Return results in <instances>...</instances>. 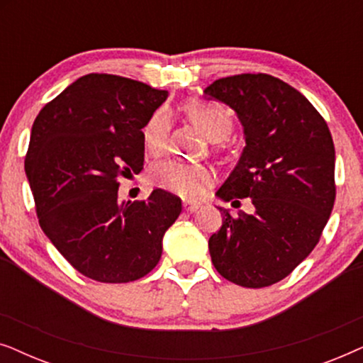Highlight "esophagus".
Masks as SVG:
<instances>
[{
	"instance_id": "1",
	"label": "esophagus",
	"mask_w": 363,
	"mask_h": 363,
	"mask_svg": "<svg viewBox=\"0 0 363 363\" xmlns=\"http://www.w3.org/2000/svg\"><path fill=\"white\" fill-rule=\"evenodd\" d=\"M200 206H201L200 203H195V201H183V208H185V211H188V213H195Z\"/></svg>"
}]
</instances>
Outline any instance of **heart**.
I'll use <instances>...</instances> for the list:
<instances>
[{
    "label": "heart",
    "instance_id": "1",
    "mask_svg": "<svg viewBox=\"0 0 363 363\" xmlns=\"http://www.w3.org/2000/svg\"><path fill=\"white\" fill-rule=\"evenodd\" d=\"M185 113L193 125L210 142H221L231 133L233 122L230 113L216 104L190 101ZM168 132V113L158 111L143 127V145L152 155L162 153ZM150 178L155 185L185 198L200 196L211 182V172L203 165L167 160L152 168Z\"/></svg>",
    "mask_w": 363,
    "mask_h": 363
}]
</instances>
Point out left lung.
<instances>
[{
  "mask_svg": "<svg viewBox=\"0 0 363 363\" xmlns=\"http://www.w3.org/2000/svg\"><path fill=\"white\" fill-rule=\"evenodd\" d=\"M203 97L235 111L246 142L216 196L251 198L255 206L238 218L218 206L223 225L208 241L211 261L238 286H271L311 255L334 208L329 127L299 91L267 74L218 79Z\"/></svg>",
  "mask_w": 363,
  "mask_h": 363,
  "instance_id": "8db88e82",
  "label": "left lung"
}]
</instances>
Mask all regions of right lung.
<instances>
[{
	"label": "right lung",
	"instance_id": "add662e5",
	"mask_svg": "<svg viewBox=\"0 0 363 363\" xmlns=\"http://www.w3.org/2000/svg\"><path fill=\"white\" fill-rule=\"evenodd\" d=\"M168 92L111 74H87L43 107L31 128L24 170L44 235L99 282H130L162 257L163 236L182 200L153 190L118 201V177L140 173L142 128Z\"/></svg>",
	"mask_w": 363,
	"mask_h": 363
}]
</instances>
